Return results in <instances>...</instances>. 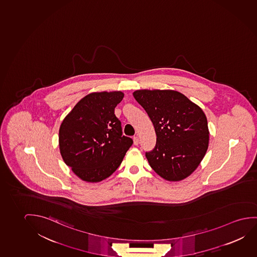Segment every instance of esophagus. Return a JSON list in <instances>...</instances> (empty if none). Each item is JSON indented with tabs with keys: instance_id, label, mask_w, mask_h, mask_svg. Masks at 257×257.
Instances as JSON below:
<instances>
[{
	"instance_id": "34e87169",
	"label": "esophagus",
	"mask_w": 257,
	"mask_h": 257,
	"mask_svg": "<svg viewBox=\"0 0 257 257\" xmlns=\"http://www.w3.org/2000/svg\"><path fill=\"white\" fill-rule=\"evenodd\" d=\"M139 143H140V141H139V138L137 136H134V145H138Z\"/></svg>"
}]
</instances>
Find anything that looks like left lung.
I'll list each match as a JSON object with an SVG mask.
<instances>
[{
    "instance_id": "obj_1",
    "label": "left lung",
    "mask_w": 257,
    "mask_h": 257,
    "mask_svg": "<svg viewBox=\"0 0 257 257\" xmlns=\"http://www.w3.org/2000/svg\"><path fill=\"white\" fill-rule=\"evenodd\" d=\"M134 96L148 113L157 134L155 148L146 152L149 165L169 181L186 179L208 149L209 133L204 112L173 90H137Z\"/></svg>"
}]
</instances>
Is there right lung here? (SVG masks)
Wrapping results in <instances>:
<instances>
[{
    "instance_id": "1",
    "label": "right lung",
    "mask_w": 257,
    "mask_h": 257,
    "mask_svg": "<svg viewBox=\"0 0 257 257\" xmlns=\"http://www.w3.org/2000/svg\"><path fill=\"white\" fill-rule=\"evenodd\" d=\"M122 92L87 94L60 126L59 147L64 163L78 178L100 182L119 167L133 140L123 135L115 108Z\"/></svg>"
}]
</instances>
